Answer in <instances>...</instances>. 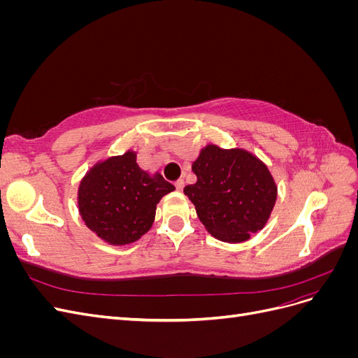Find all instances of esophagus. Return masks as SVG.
Masks as SVG:
<instances>
[{
	"label": "esophagus",
	"mask_w": 358,
	"mask_h": 358,
	"mask_svg": "<svg viewBox=\"0 0 358 358\" xmlns=\"http://www.w3.org/2000/svg\"><path fill=\"white\" fill-rule=\"evenodd\" d=\"M175 187H176L178 191H182L183 187H185V182H183V179H178V180L175 182Z\"/></svg>",
	"instance_id": "1"
}]
</instances>
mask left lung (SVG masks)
Returning a JSON list of instances; mask_svg holds the SVG:
<instances>
[{
	"label": "left lung",
	"instance_id": "1",
	"mask_svg": "<svg viewBox=\"0 0 358 358\" xmlns=\"http://www.w3.org/2000/svg\"><path fill=\"white\" fill-rule=\"evenodd\" d=\"M192 171L197 182L183 192L213 237L241 243L264 229L275 208L278 187L258 157L242 148L222 149L210 143L200 150Z\"/></svg>",
	"mask_w": 358,
	"mask_h": 358
}]
</instances>
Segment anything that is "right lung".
I'll return each mask as SVG.
<instances>
[{
	"instance_id": "1",
	"label": "right lung",
	"mask_w": 358,
	"mask_h": 358,
	"mask_svg": "<svg viewBox=\"0 0 358 358\" xmlns=\"http://www.w3.org/2000/svg\"><path fill=\"white\" fill-rule=\"evenodd\" d=\"M137 154L99 161L82 178L78 189L79 213L85 225L106 243L125 246L149 231L159 200L175 191L159 173L145 171Z\"/></svg>"
}]
</instances>
